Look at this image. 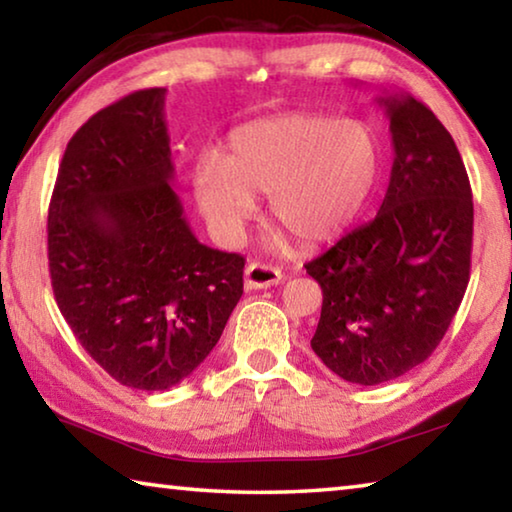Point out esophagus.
I'll use <instances>...</instances> for the list:
<instances>
[{
  "label": "esophagus",
  "mask_w": 512,
  "mask_h": 512,
  "mask_svg": "<svg viewBox=\"0 0 512 512\" xmlns=\"http://www.w3.org/2000/svg\"><path fill=\"white\" fill-rule=\"evenodd\" d=\"M243 282L248 289H266L282 282V271L278 266L262 264V262H250L243 273Z\"/></svg>",
  "instance_id": "1"
}]
</instances>
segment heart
Listing matches in <instances>:
<instances>
[{"label": "heart", "mask_w": 512, "mask_h": 512, "mask_svg": "<svg viewBox=\"0 0 512 512\" xmlns=\"http://www.w3.org/2000/svg\"><path fill=\"white\" fill-rule=\"evenodd\" d=\"M378 145L360 120L285 113L230 134L225 161L202 157L193 193L223 241H237L269 196L271 216L303 243L342 234L362 212L378 177Z\"/></svg>", "instance_id": "1"}]
</instances>
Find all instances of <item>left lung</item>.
Wrapping results in <instances>:
<instances>
[{
    "instance_id": "8db88e82",
    "label": "left lung",
    "mask_w": 512,
    "mask_h": 512,
    "mask_svg": "<svg viewBox=\"0 0 512 512\" xmlns=\"http://www.w3.org/2000/svg\"><path fill=\"white\" fill-rule=\"evenodd\" d=\"M376 102L394 145L383 205L305 264L323 291L312 351L353 385L387 383L435 351L472 264V186L451 134L415 97Z\"/></svg>"
}]
</instances>
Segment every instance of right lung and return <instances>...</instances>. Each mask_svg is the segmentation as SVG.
<instances>
[{"instance_id": "right-lung-1", "label": "right lung", "mask_w": 512, "mask_h": 512, "mask_svg": "<svg viewBox=\"0 0 512 512\" xmlns=\"http://www.w3.org/2000/svg\"><path fill=\"white\" fill-rule=\"evenodd\" d=\"M166 88L97 111L72 136L47 216L56 305L120 385L196 371L243 294V257L200 243L173 189Z\"/></svg>"}]
</instances>
